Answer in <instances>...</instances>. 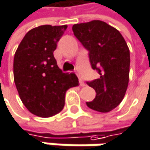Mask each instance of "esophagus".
<instances>
[{
    "label": "esophagus",
    "instance_id": "esophagus-1",
    "mask_svg": "<svg viewBox=\"0 0 150 150\" xmlns=\"http://www.w3.org/2000/svg\"><path fill=\"white\" fill-rule=\"evenodd\" d=\"M79 83H80V85H81V86H83V87L85 86V83H83V81L80 77H79Z\"/></svg>",
    "mask_w": 150,
    "mask_h": 150
}]
</instances>
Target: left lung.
I'll list each match as a JSON object with an SVG mask.
<instances>
[{
	"label": "left lung",
	"mask_w": 150,
	"mask_h": 150,
	"mask_svg": "<svg viewBox=\"0 0 150 150\" xmlns=\"http://www.w3.org/2000/svg\"><path fill=\"white\" fill-rule=\"evenodd\" d=\"M73 32L89 51L91 67L100 77L87 84L96 98L87 102L89 108L108 112L123 100L129 81L130 52L127 42L114 27L99 20L74 24Z\"/></svg>",
	"instance_id": "1"
}]
</instances>
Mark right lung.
<instances>
[{"mask_svg": "<svg viewBox=\"0 0 150 150\" xmlns=\"http://www.w3.org/2000/svg\"><path fill=\"white\" fill-rule=\"evenodd\" d=\"M67 25H41L29 30L14 57V81L24 106L41 118L59 113L66 91L78 86L74 74L63 73L53 56Z\"/></svg>", "mask_w": 150, "mask_h": 150, "instance_id": "obj_1", "label": "right lung"}]
</instances>
